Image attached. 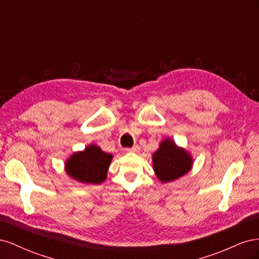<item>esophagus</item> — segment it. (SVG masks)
<instances>
[{"label": "esophagus", "instance_id": "esophagus-1", "mask_svg": "<svg viewBox=\"0 0 259 259\" xmlns=\"http://www.w3.org/2000/svg\"><path fill=\"white\" fill-rule=\"evenodd\" d=\"M139 150H140V147L139 146H133L132 148H126V151L127 152H134V153H137V152H139Z\"/></svg>", "mask_w": 259, "mask_h": 259}]
</instances>
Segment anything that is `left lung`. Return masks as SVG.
I'll return each instance as SVG.
<instances>
[{
	"mask_svg": "<svg viewBox=\"0 0 259 259\" xmlns=\"http://www.w3.org/2000/svg\"><path fill=\"white\" fill-rule=\"evenodd\" d=\"M153 168L163 183L171 182L185 175L191 168V158L184 149L177 148L169 139L161 143L153 154Z\"/></svg>",
	"mask_w": 259,
	"mask_h": 259,
	"instance_id": "obj_1",
	"label": "left lung"
}]
</instances>
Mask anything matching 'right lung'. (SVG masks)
I'll return each mask as SVG.
<instances>
[{
  "label": "right lung",
  "instance_id": "add662e5",
  "mask_svg": "<svg viewBox=\"0 0 259 259\" xmlns=\"http://www.w3.org/2000/svg\"><path fill=\"white\" fill-rule=\"evenodd\" d=\"M112 155L104 152L95 145L89 146L82 152L74 153L66 163L68 175L86 184H101L107 177V170Z\"/></svg>",
  "mask_w": 259,
  "mask_h": 259
}]
</instances>
